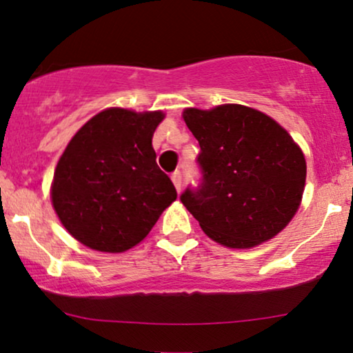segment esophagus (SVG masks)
<instances>
[{"label":"esophagus","mask_w":353,"mask_h":353,"mask_svg":"<svg viewBox=\"0 0 353 353\" xmlns=\"http://www.w3.org/2000/svg\"><path fill=\"white\" fill-rule=\"evenodd\" d=\"M171 179H172V182H174V185H176L177 192H179V190H181V187H182V172H181V171L172 172Z\"/></svg>","instance_id":"esophagus-1"}]
</instances>
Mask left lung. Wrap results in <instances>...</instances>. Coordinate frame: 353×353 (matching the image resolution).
Here are the masks:
<instances>
[{"label":"left lung","mask_w":353,"mask_h":353,"mask_svg":"<svg viewBox=\"0 0 353 353\" xmlns=\"http://www.w3.org/2000/svg\"><path fill=\"white\" fill-rule=\"evenodd\" d=\"M199 140V185L181 202L205 234L244 249L274 238L300 207L306 161L300 146L269 115L239 104L185 109Z\"/></svg>","instance_id":"1"}]
</instances>
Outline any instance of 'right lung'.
I'll list each match as a JSON object with an SVG mask.
<instances>
[{"label":"right lung","mask_w":353,"mask_h":353,"mask_svg":"<svg viewBox=\"0 0 353 353\" xmlns=\"http://www.w3.org/2000/svg\"><path fill=\"white\" fill-rule=\"evenodd\" d=\"M163 117L107 109L71 138L57 164L52 202L68 233L84 246L127 251L177 199L151 145Z\"/></svg>","instance_id":"add662e5"}]
</instances>
